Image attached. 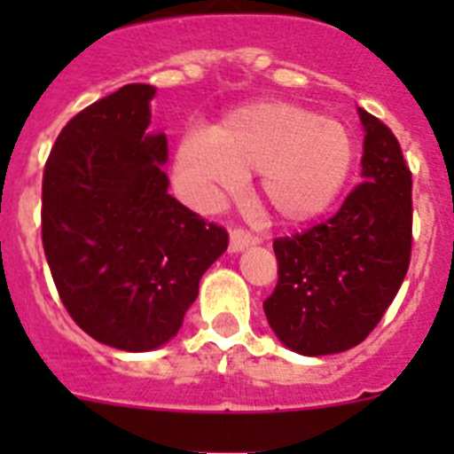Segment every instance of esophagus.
Segmentation results:
<instances>
[{
	"label": "esophagus",
	"mask_w": 454,
	"mask_h": 454,
	"mask_svg": "<svg viewBox=\"0 0 454 454\" xmlns=\"http://www.w3.org/2000/svg\"><path fill=\"white\" fill-rule=\"evenodd\" d=\"M256 243H259V236L250 234V231L246 230H234L230 236V252L236 254V252H243L246 247L256 246Z\"/></svg>",
	"instance_id": "obj_1"
}]
</instances>
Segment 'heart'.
<instances>
[{"label":"heart","mask_w":454,"mask_h":454,"mask_svg":"<svg viewBox=\"0 0 454 454\" xmlns=\"http://www.w3.org/2000/svg\"><path fill=\"white\" fill-rule=\"evenodd\" d=\"M355 138L339 120L288 102H262L230 114L211 136L191 131L179 140L175 170L198 207H215L259 172V191L286 223L323 215L355 168Z\"/></svg>","instance_id":"heart-1"}]
</instances>
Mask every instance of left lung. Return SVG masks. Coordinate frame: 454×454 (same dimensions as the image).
Instances as JSON below:
<instances>
[{
  "mask_svg": "<svg viewBox=\"0 0 454 454\" xmlns=\"http://www.w3.org/2000/svg\"><path fill=\"white\" fill-rule=\"evenodd\" d=\"M364 182L327 223L275 239L277 286L263 302L288 350L336 355L382 320L411 256V170L387 124L359 108Z\"/></svg>",
  "mask_w": 454,
  "mask_h": 454,
  "instance_id": "8db88e82",
  "label": "left lung"
}]
</instances>
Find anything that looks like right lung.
Wrapping results in <instances>:
<instances>
[{"label": "right lung", "instance_id": "right-lung-1", "mask_svg": "<svg viewBox=\"0 0 454 454\" xmlns=\"http://www.w3.org/2000/svg\"><path fill=\"white\" fill-rule=\"evenodd\" d=\"M156 88L127 83L56 138L43 175V247L72 320L104 346L161 348L227 250L223 227L168 192L166 134H150Z\"/></svg>", "mask_w": 454, "mask_h": 454}]
</instances>
